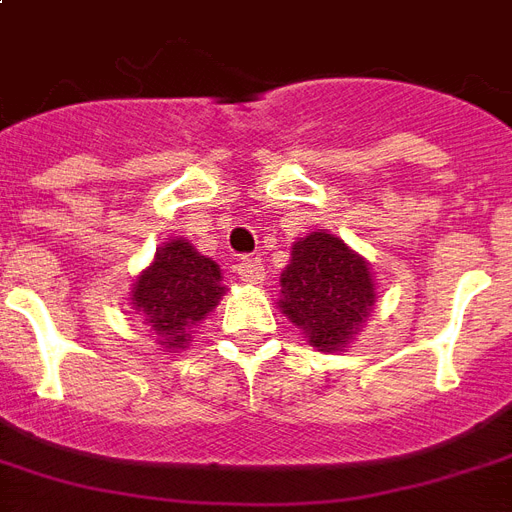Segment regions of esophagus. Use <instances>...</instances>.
I'll return each instance as SVG.
<instances>
[{
    "instance_id": "34e87169",
    "label": "esophagus",
    "mask_w": 512,
    "mask_h": 512,
    "mask_svg": "<svg viewBox=\"0 0 512 512\" xmlns=\"http://www.w3.org/2000/svg\"><path fill=\"white\" fill-rule=\"evenodd\" d=\"M236 273H239L241 282L260 284L265 279V265L260 257H241L239 265H236Z\"/></svg>"
}]
</instances>
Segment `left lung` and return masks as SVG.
I'll list each match as a JSON object with an SVG mask.
<instances>
[{
    "instance_id": "left-lung-1",
    "label": "left lung",
    "mask_w": 512,
    "mask_h": 512,
    "mask_svg": "<svg viewBox=\"0 0 512 512\" xmlns=\"http://www.w3.org/2000/svg\"><path fill=\"white\" fill-rule=\"evenodd\" d=\"M376 300L368 263L330 233H311L292 247L282 273V311L319 351L341 349Z\"/></svg>"
}]
</instances>
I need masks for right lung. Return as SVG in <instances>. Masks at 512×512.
<instances>
[{
    "label": "right lung",
    "mask_w": 512,
    "mask_h": 512,
    "mask_svg": "<svg viewBox=\"0 0 512 512\" xmlns=\"http://www.w3.org/2000/svg\"><path fill=\"white\" fill-rule=\"evenodd\" d=\"M220 282V268L212 257L174 239L158 249L155 263L136 279L131 300L161 335V346L182 349L190 327L220 303L225 292Z\"/></svg>",
    "instance_id": "add662e5"
}]
</instances>
